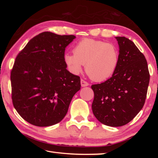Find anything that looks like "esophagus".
<instances>
[{
    "label": "esophagus",
    "instance_id": "1",
    "mask_svg": "<svg viewBox=\"0 0 158 158\" xmlns=\"http://www.w3.org/2000/svg\"><path fill=\"white\" fill-rule=\"evenodd\" d=\"M81 85L82 87H85V86H87V85H89V83L84 81V79H81Z\"/></svg>",
    "mask_w": 158,
    "mask_h": 158
}]
</instances>
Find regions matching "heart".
I'll use <instances>...</instances> for the list:
<instances>
[{"label": "heart", "mask_w": 158, "mask_h": 158, "mask_svg": "<svg viewBox=\"0 0 158 158\" xmlns=\"http://www.w3.org/2000/svg\"><path fill=\"white\" fill-rule=\"evenodd\" d=\"M64 62L70 73L79 74L85 65V72L95 81H103L113 75L119 62V53L114 44L96 40H81L74 53H66Z\"/></svg>", "instance_id": "heart-1"}]
</instances>
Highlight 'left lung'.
<instances>
[{
    "label": "left lung",
    "mask_w": 158,
    "mask_h": 158,
    "mask_svg": "<svg viewBox=\"0 0 158 158\" xmlns=\"http://www.w3.org/2000/svg\"><path fill=\"white\" fill-rule=\"evenodd\" d=\"M119 62L110 79L91 85L92 110L104 125L120 127L137 116L145 103L150 74L146 59L132 41L116 37Z\"/></svg>",
    "instance_id": "obj_1"
}]
</instances>
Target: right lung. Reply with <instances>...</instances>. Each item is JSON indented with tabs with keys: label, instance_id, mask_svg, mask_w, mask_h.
<instances>
[{
	"label": "right lung",
	"instance_id": "obj_1",
	"mask_svg": "<svg viewBox=\"0 0 158 158\" xmlns=\"http://www.w3.org/2000/svg\"><path fill=\"white\" fill-rule=\"evenodd\" d=\"M75 37L43 32L16 58L10 76L12 102L29 123L47 127L62 121L81 89L80 77L69 73L63 59Z\"/></svg>",
	"mask_w": 158,
	"mask_h": 158
}]
</instances>
